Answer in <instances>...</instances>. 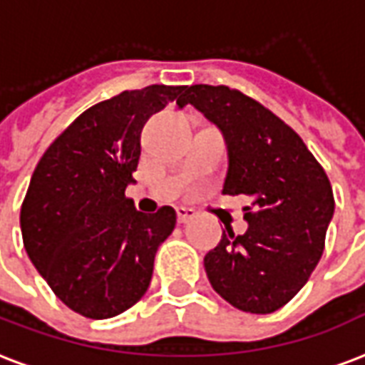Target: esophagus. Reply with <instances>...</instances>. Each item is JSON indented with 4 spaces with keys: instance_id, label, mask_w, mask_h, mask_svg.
I'll return each mask as SVG.
<instances>
[{
    "instance_id": "1",
    "label": "esophagus",
    "mask_w": 365,
    "mask_h": 365,
    "mask_svg": "<svg viewBox=\"0 0 365 365\" xmlns=\"http://www.w3.org/2000/svg\"><path fill=\"white\" fill-rule=\"evenodd\" d=\"M195 216H197V212H195L193 208H187V207L178 208V222H180V224H187V222H191Z\"/></svg>"
}]
</instances>
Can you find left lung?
Segmentation results:
<instances>
[{"instance_id": "1", "label": "left lung", "mask_w": 365, "mask_h": 365, "mask_svg": "<svg viewBox=\"0 0 365 365\" xmlns=\"http://www.w3.org/2000/svg\"><path fill=\"white\" fill-rule=\"evenodd\" d=\"M220 128L227 145L224 195H247L249 230L226 226L205 257L212 289L250 314L287 304L318 266L335 199L329 178L293 128L227 86L195 83L178 99Z\"/></svg>"}]
</instances>
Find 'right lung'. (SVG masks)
Instances as JSON below:
<instances>
[{
  "mask_svg": "<svg viewBox=\"0 0 365 365\" xmlns=\"http://www.w3.org/2000/svg\"><path fill=\"white\" fill-rule=\"evenodd\" d=\"M187 86L122 91L83 110L47 147L21 207L28 257L71 310L107 319L149 289L158 245L176 227V210H135L133 183L141 130Z\"/></svg>",
  "mask_w": 365,
  "mask_h": 365,
  "instance_id": "add662e5",
  "label": "right lung"
}]
</instances>
